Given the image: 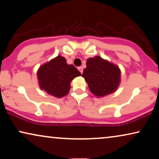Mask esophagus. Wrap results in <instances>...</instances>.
<instances>
[{
  "instance_id": "obj_1",
  "label": "esophagus",
  "mask_w": 159,
  "mask_h": 159,
  "mask_svg": "<svg viewBox=\"0 0 159 159\" xmlns=\"http://www.w3.org/2000/svg\"><path fill=\"white\" fill-rule=\"evenodd\" d=\"M77 69H78V70L80 71V73H81V74L83 72V69H82V66H79Z\"/></svg>"
}]
</instances>
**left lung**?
Listing matches in <instances>:
<instances>
[{
  "mask_svg": "<svg viewBox=\"0 0 159 159\" xmlns=\"http://www.w3.org/2000/svg\"><path fill=\"white\" fill-rule=\"evenodd\" d=\"M82 77L88 82L90 92L102 97L115 92L120 83L121 71L116 65L100 56L87 60Z\"/></svg>",
  "mask_w": 159,
  "mask_h": 159,
  "instance_id": "obj_1",
  "label": "left lung"
}]
</instances>
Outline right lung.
<instances>
[{
  "label": "right lung",
  "mask_w": 159,
  "mask_h": 159,
  "mask_svg": "<svg viewBox=\"0 0 159 159\" xmlns=\"http://www.w3.org/2000/svg\"><path fill=\"white\" fill-rule=\"evenodd\" d=\"M41 90L56 98L67 95L71 88V81L81 73L72 64H68L61 56H58L39 68L38 73Z\"/></svg>",
  "instance_id": "add662e5"
}]
</instances>
